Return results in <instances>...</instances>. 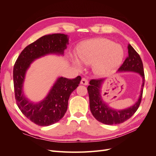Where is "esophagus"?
<instances>
[{
    "mask_svg": "<svg viewBox=\"0 0 156 156\" xmlns=\"http://www.w3.org/2000/svg\"><path fill=\"white\" fill-rule=\"evenodd\" d=\"M88 83V81L86 78H84V77L82 78L81 81V84H84V85H87Z\"/></svg>",
    "mask_w": 156,
    "mask_h": 156,
    "instance_id": "obj_1",
    "label": "esophagus"
}]
</instances>
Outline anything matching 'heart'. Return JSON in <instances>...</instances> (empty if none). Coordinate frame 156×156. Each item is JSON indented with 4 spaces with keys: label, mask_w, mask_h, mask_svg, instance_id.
<instances>
[{
    "label": "heart",
    "mask_w": 156,
    "mask_h": 156,
    "mask_svg": "<svg viewBox=\"0 0 156 156\" xmlns=\"http://www.w3.org/2000/svg\"><path fill=\"white\" fill-rule=\"evenodd\" d=\"M124 57V51L120 45L113 41L98 38L85 42L80 48L79 58L85 64H93L94 72L102 75L119 66ZM77 66L81 67L79 60H75Z\"/></svg>",
    "instance_id": "1"
}]
</instances>
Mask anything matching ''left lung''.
Returning <instances> with one entry per match:
<instances>
[{
    "label": "left lung",
    "instance_id": "left-lung-1",
    "mask_svg": "<svg viewBox=\"0 0 156 156\" xmlns=\"http://www.w3.org/2000/svg\"><path fill=\"white\" fill-rule=\"evenodd\" d=\"M128 56L125 59L119 71H131L139 73L143 79L142 87L144 84V72L143 64L139 55L131 45H128ZM104 79H92L90 81V85L87 87L89 95L90 108L92 115L95 119L107 125H115L123 123L133 116L140 104L142 100L143 89L142 88L139 100L135 104L125 110L116 111L108 107L103 101L100 95L101 84Z\"/></svg>",
    "mask_w": 156,
    "mask_h": 156
}]
</instances>
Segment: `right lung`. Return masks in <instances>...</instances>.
Masks as SVG:
<instances>
[{
	"label": "right lung",
	"mask_w": 156,
	"mask_h": 156,
	"mask_svg": "<svg viewBox=\"0 0 156 156\" xmlns=\"http://www.w3.org/2000/svg\"><path fill=\"white\" fill-rule=\"evenodd\" d=\"M68 42L67 36L63 34L42 36L27 46L14 64L13 79L16 103L23 114L36 125L48 126L62 119L67 111L70 94L79 86L81 77L58 78L45 100L37 104H33L23 94L25 72L36 58L49 53L63 54Z\"/></svg>",
	"instance_id": "add662e5"
}]
</instances>
